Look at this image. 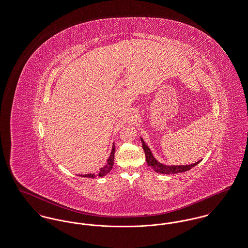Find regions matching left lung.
Listing matches in <instances>:
<instances>
[{"instance_id":"obj_1","label":"left lung","mask_w":248,"mask_h":248,"mask_svg":"<svg viewBox=\"0 0 248 248\" xmlns=\"http://www.w3.org/2000/svg\"><path fill=\"white\" fill-rule=\"evenodd\" d=\"M141 142H142V147L143 150L145 152L146 162L148 164V166H150L155 172H159L162 174H171V173H180V172H185L189 170L190 169H192L193 167H195L196 165H198L201 161L196 162L195 164L188 165V166H166L159 163L156 159H155V157L153 156L149 147L146 145L144 140L141 139Z\"/></svg>"}]
</instances>
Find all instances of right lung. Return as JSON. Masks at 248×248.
I'll return each mask as SVG.
<instances>
[{
	"instance_id": "1",
	"label": "right lung",
	"mask_w": 248,
	"mask_h": 248,
	"mask_svg": "<svg viewBox=\"0 0 248 248\" xmlns=\"http://www.w3.org/2000/svg\"><path fill=\"white\" fill-rule=\"evenodd\" d=\"M114 153H115V146L113 144L112 146V151H111V154H110V156H109V158L108 159V164L102 168L98 172H97V176H99V177H102L104 175L108 174L109 171H110V170L112 169V167H113V161H114ZM95 175L94 174H85V175H81V177H87V178H93Z\"/></svg>"
}]
</instances>
